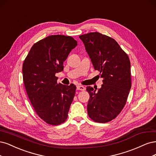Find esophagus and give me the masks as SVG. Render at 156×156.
I'll use <instances>...</instances> for the list:
<instances>
[{
    "label": "esophagus",
    "mask_w": 156,
    "mask_h": 156,
    "mask_svg": "<svg viewBox=\"0 0 156 156\" xmlns=\"http://www.w3.org/2000/svg\"><path fill=\"white\" fill-rule=\"evenodd\" d=\"M76 89H77V90H80V91H85V87L84 86H83V85H77Z\"/></svg>",
    "instance_id": "obj_1"
}]
</instances>
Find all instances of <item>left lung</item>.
I'll use <instances>...</instances> for the list:
<instances>
[{
    "instance_id": "left-lung-1",
    "label": "left lung",
    "mask_w": 156,
    "mask_h": 156,
    "mask_svg": "<svg viewBox=\"0 0 156 156\" xmlns=\"http://www.w3.org/2000/svg\"><path fill=\"white\" fill-rule=\"evenodd\" d=\"M83 41L94 70L103 78L102 87L86 88L90 97L89 117L94 122L105 123L122 111L131 89L130 62L128 55L112 37L99 32L79 36Z\"/></svg>"
}]
</instances>
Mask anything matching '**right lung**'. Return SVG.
Instances as JSON below:
<instances>
[{"label": "right lung", "instance_id": "right-lung-1", "mask_svg": "<svg viewBox=\"0 0 156 156\" xmlns=\"http://www.w3.org/2000/svg\"><path fill=\"white\" fill-rule=\"evenodd\" d=\"M77 46L71 36L52 35L35 43L23 65L25 89L38 116L51 125L68 117L76 87L58 83L55 74L63 70V62Z\"/></svg>", "mask_w": 156, "mask_h": 156}]
</instances>
